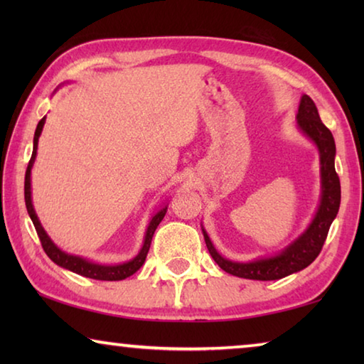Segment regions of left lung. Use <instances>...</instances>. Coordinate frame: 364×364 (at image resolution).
I'll return each mask as SVG.
<instances>
[{"instance_id":"obj_1","label":"left lung","mask_w":364,"mask_h":364,"mask_svg":"<svg viewBox=\"0 0 364 364\" xmlns=\"http://www.w3.org/2000/svg\"><path fill=\"white\" fill-rule=\"evenodd\" d=\"M297 127L305 136L318 147L319 175H321V199L315 217L306 230L287 247L269 257H260L250 262H234L225 258L215 249L207 231L202 226L207 249L218 267L232 276L254 281H274L297 273L319 255L328 237L332 221L341 207V181L336 173V143L329 128L319 119L318 109L310 96L304 95L299 104Z\"/></svg>"}]
</instances>
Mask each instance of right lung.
<instances>
[{
	"label": "right lung",
	"instance_id": "1",
	"mask_svg": "<svg viewBox=\"0 0 364 364\" xmlns=\"http://www.w3.org/2000/svg\"><path fill=\"white\" fill-rule=\"evenodd\" d=\"M45 122H46V117H43V119L38 122V125H36L35 136H33V152H32V159H30L28 167L26 171V186H23L27 212L30 215V218H32V221H33V226L36 230V234H38L43 249H45L46 255L51 258L54 263L59 264L60 268L73 271V273L85 276V278L100 279V281H122V279L130 278L132 274L136 273V271L143 267V263L147 257V252H149V247H151L154 232H156L159 223L164 220L165 213H167L168 205L167 204L160 205L159 210L152 215L149 220V225H147L146 234H144L143 247H141L136 257L132 258V260H128V262H123L119 264H101V263L91 262V260H88V258H83L80 255L67 254V252H64L63 249H59L58 245L51 241V237L48 236L45 228L41 226L38 217H36V212H35L33 202H32V167H33L35 159H36L38 139H40V134L43 132V127H45Z\"/></svg>",
	"mask_w": 364,
	"mask_h": 364
}]
</instances>
